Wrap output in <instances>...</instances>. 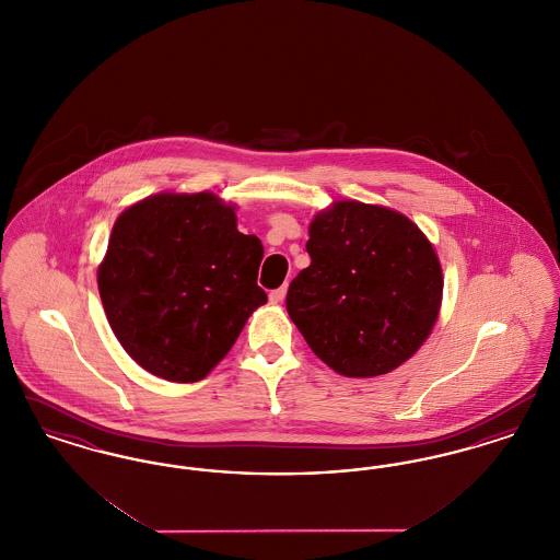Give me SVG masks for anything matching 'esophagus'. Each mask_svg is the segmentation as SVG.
<instances>
[{
	"instance_id": "obj_1",
	"label": "esophagus",
	"mask_w": 560,
	"mask_h": 560,
	"mask_svg": "<svg viewBox=\"0 0 560 560\" xmlns=\"http://www.w3.org/2000/svg\"><path fill=\"white\" fill-rule=\"evenodd\" d=\"M285 293H288V285H281L279 290H272V292H270V300H272V302H283Z\"/></svg>"
}]
</instances>
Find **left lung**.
<instances>
[{
  "mask_svg": "<svg viewBox=\"0 0 560 560\" xmlns=\"http://www.w3.org/2000/svg\"><path fill=\"white\" fill-rule=\"evenodd\" d=\"M311 267L285 306L323 363L348 377L393 372L439 317L443 275L422 231L402 213L336 201L308 229Z\"/></svg>",
  "mask_w": 560,
  "mask_h": 560,
  "instance_id": "left-lung-1",
  "label": "left lung"
}]
</instances>
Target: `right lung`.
<instances>
[{"label": "right lung", "instance_id": "obj_1", "mask_svg": "<svg viewBox=\"0 0 560 560\" xmlns=\"http://www.w3.org/2000/svg\"><path fill=\"white\" fill-rule=\"evenodd\" d=\"M262 256L212 192L149 197L117 218L98 268L108 325L147 372L203 380L267 302Z\"/></svg>", "mask_w": 560, "mask_h": 560}]
</instances>
